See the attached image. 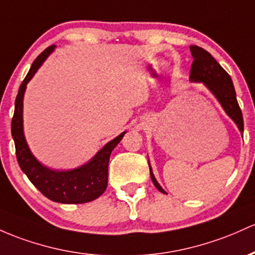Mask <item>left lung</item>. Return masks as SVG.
<instances>
[{"mask_svg":"<svg viewBox=\"0 0 255 255\" xmlns=\"http://www.w3.org/2000/svg\"><path fill=\"white\" fill-rule=\"evenodd\" d=\"M190 52L192 54V65L190 70V81L192 82H202L209 91L217 98L218 102L223 106L226 115L237 125L240 132H243V117L236 99L234 83L230 75L224 70L220 64L207 52L206 49L198 46H190ZM150 167V163H149ZM150 175L153 185L158 191L166 194L161 185L156 180L152 169L150 167Z\"/></svg>","mask_w":255,"mask_h":255,"instance_id":"8db88e82","label":"left lung"}]
</instances>
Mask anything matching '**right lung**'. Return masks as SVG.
<instances>
[{
    "label": "right lung",
    "instance_id": "obj_1",
    "mask_svg": "<svg viewBox=\"0 0 255 255\" xmlns=\"http://www.w3.org/2000/svg\"><path fill=\"white\" fill-rule=\"evenodd\" d=\"M55 46H50L36 58L31 68L19 87L15 98V109L12 119V136L15 144V153L20 168L29 180L38 190L58 203H86L96 200L104 194L108 186V167L110 155L116 145L121 141L126 132L109 141L96 153L91 161L83 166L69 170H54L43 166L30 151L25 140L23 128V100L26 85L33 77L43 61L48 58Z\"/></svg>",
    "mask_w": 255,
    "mask_h": 255
}]
</instances>
